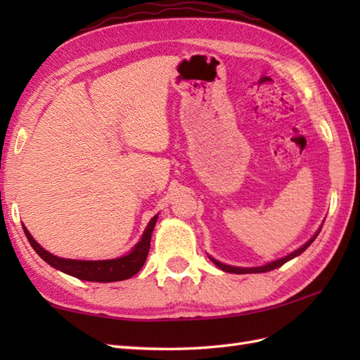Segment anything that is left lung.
Here are the masks:
<instances>
[{"instance_id": "1", "label": "left lung", "mask_w": 360, "mask_h": 360, "mask_svg": "<svg viewBox=\"0 0 360 360\" xmlns=\"http://www.w3.org/2000/svg\"><path fill=\"white\" fill-rule=\"evenodd\" d=\"M320 231H322V226L319 227V231H317L314 235H312V236H311V240H308L307 243H304L302 248H298L297 250L290 252V254H289V255H286V257L278 258V259H274V262H271V263H266V264H263V266H257V267H238V266H231V264H224V263H221V262H218V259H215V258L210 257V255H209V258L212 259L213 263H215V264L219 267L221 271H224V272H231V274H262V272H267V271L277 269V267H280V266H283L285 263H288L289 259H292V258L298 257L300 254H303V252L307 250V249L311 246V243L317 238V235L320 233Z\"/></svg>"}]
</instances>
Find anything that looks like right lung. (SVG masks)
Returning a JSON list of instances; mask_svg holds the SVG:
<instances>
[{
    "instance_id": "add662e5",
    "label": "right lung",
    "mask_w": 360,
    "mask_h": 360,
    "mask_svg": "<svg viewBox=\"0 0 360 360\" xmlns=\"http://www.w3.org/2000/svg\"><path fill=\"white\" fill-rule=\"evenodd\" d=\"M159 215H155L150 223L145 227V231L141 236V240L136 243V246L128 252L127 255H122L119 258L111 259H71V258H60L57 255L51 254L46 249H43L38 244L34 236L29 233L26 226H22L30 246L40 255L46 263L51 264L53 269L62 271L71 277L85 281H98V283H111V281H122L127 278H131L142 269V266L147 259L148 250H150V241L153 229L156 226Z\"/></svg>"
}]
</instances>
